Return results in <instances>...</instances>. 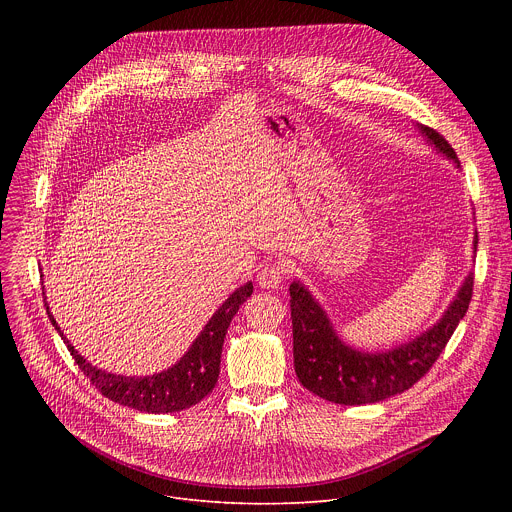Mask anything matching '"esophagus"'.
I'll use <instances>...</instances> for the list:
<instances>
[{
  "label": "esophagus",
  "mask_w": 512,
  "mask_h": 512,
  "mask_svg": "<svg viewBox=\"0 0 512 512\" xmlns=\"http://www.w3.org/2000/svg\"><path fill=\"white\" fill-rule=\"evenodd\" d=\"M285 265L283 263H267L259 269L257 273V283L263 287V289H277L283 279H285Z\"/></svg>",
  "instance_id": "34e87169"
}]
</instances>
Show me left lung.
I'll return each instance as SVG.
<instances>
[{"mask_svg":"<svg viewBox=\"0 0 512 512\" xmlns=\"http://www.w3.org/2000/svg\"><path fill=\"white\" fill-rule=\"evenodd\" d=\"M437 154L460 168L452 145L431 127L417 125ZM478 235H474V249ZM474 275L468 273L444 316L429 330L391 350L364 352L348 346L336 334L328 314L302 281L289 285L291 326H294V367L300 383L314 395L338 405H369L413 387L446 348L466 316L472 300Z\"/></svg>","mask_w":512,"mask_h":512,"instance_id":"8db88e82","label":"left lung"}]
</instances>
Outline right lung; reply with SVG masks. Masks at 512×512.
<instances>
[{"mask_svg":"<svg viewBox=\"0 0 512 512\" xmlns=\"http://www.w3.org/2000/svg\"><path fill=\"white\" fill-rule=\"evenodd\" d=\"M251 294V281L237 287L225 304L212 314L188 352L170 369L148 377H123L93 367L62 334L60 326L50 314L48 304L44 306L52 326L58 330L79 369L107 399L145 413H174L200 403L214 389L218 373H221V352L227 328L231 326L233 316L239 312V306L247 302Z\"/></svg>","mask_w":512,"mask_h":512,"instance_id":"obj_1","label":"right lung"}]
</instances>
